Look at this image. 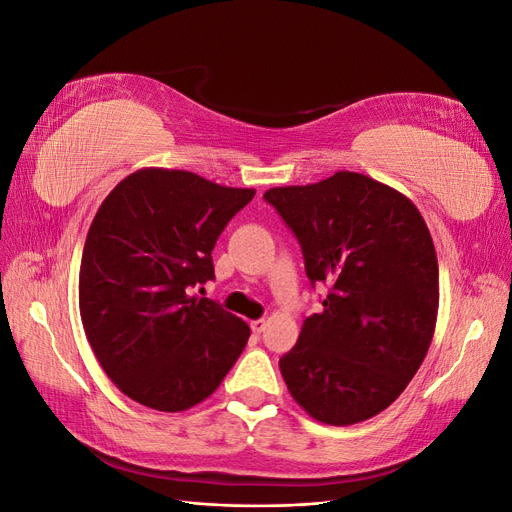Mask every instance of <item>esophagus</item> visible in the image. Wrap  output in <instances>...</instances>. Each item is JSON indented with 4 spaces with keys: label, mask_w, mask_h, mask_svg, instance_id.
Returning <instances> with one entry per match:
<instances>
[{
    "label": "esophagus",
    "mask_w": 512,
    "mask_h": 512,
    "mask_svg": "<svg viewBox=\"0 0 512 512\" xmlns=\"http://www.w3.org/2000/svg\"><path fill=\"white\" fill-rule=\"evenodd\" d=\"M250 327H252V331H254L256 335H260L262 331H265V327H267V320H265V318H258V320H252V322H250Z\"/></svg>",
    "instance_id": "esophagus-1"
}]
</instances>
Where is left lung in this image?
I'll return each mask as SVG.
<instances>
[{
  "mask_svg": "<svg viewBox=\"0 0 512 512\" xmlns=\"http://www.w3.org/2000/svg\"><path fill=\"white\" fill-rule=\"evenodd\" d=\"M297 237L309 284H327L280 359L294 401L327 425L376 416L406 389L438 316V258L421 213L389 185L335 173L262 196Z\"/></svg>",
  "mask_w": 512,
  "mask_h": 512,
  "instance_id": "8db88e82",
  "label": "left lung"
}]
</instances>
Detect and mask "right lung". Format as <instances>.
Masks as SVG:
<instances>
[{"label":"right lung","instance_id":"obj_1","mask_svg":"<svg viewBox=\"0 0 512 512\" xmlns=\"http://www.w3.org/2000/svg\"><path fill=\"white\" fill-rule=\"evenodd\" d=\"M254 194L145 168L100 205L83 247L81 320L106 376L138 404L188 410L243 352L250 327L192 292L215 280V241Z\"/></svg>","mask_w":512,"mask_h":512}]
</instances>
